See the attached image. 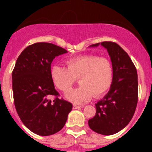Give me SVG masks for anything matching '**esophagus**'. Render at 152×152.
Returning <instances> with one entry per match:
<instances>
[{
  "label": "esophagus",
  "mask_w": 152,
  "mask_h": 152,
  "mask_svg": "<svg viewBox=\"0 0 152 152\" xmlns=\"http://www.w3.org/2000/svg\"><path fill=\"white\" fill-rule=\"evenodd\" d=\"M80 107H83V106H79V105H73V109L75 110V109H79Z\"/></svg>",
  "instance_id": "obj_1"
}]
</instances>
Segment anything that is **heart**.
Here are the masks:
<instances>
[{"label": "heart", "instance_id": "obj_1", "mask_svg": "<svg viewBox=\"0 0 152 152\" xmlns=\"http://www.w3.org/2000/svg\"><path fill=\"white\" fill-rule=\"evenodd\" d=\"M66 67L53 65L50 75L58 89L66 92L76 79L81 86L68 91L64 97L76 104L86 103L91 99L103 96L112 86L114 77L113 64L106 58L94 55H85L72 58L66 61Z\"/></svg>", "mask_w": 152, "mask_h": 152}]
</instances>
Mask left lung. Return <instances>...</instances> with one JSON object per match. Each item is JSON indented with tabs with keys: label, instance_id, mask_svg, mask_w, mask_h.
<instances>
[{
	"label": "left lung",
	"instance_id": "left-lung-1",
	"mask_svg": "<svg viewBox=\"0 0 152 152\" xmlns=\"http://www.w3.org/2000/svg\"><path fill=\"white\" fill-rule=\"evenodd\" d=\"M114 70L112 86L106 96L95 104L96 115L88 120L95 132L110 135L124 129L135 113L138 103V75L129 55L116 42H102Z\"/></svg>",
	"mask_w": 152,
	"mask_h": 152
}]
</instances>
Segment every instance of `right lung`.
I'll use <instances>...</instances> for the list:
<instances>
[{
	"label": "right lung",
	"instance_id": "1",
	"mask_svg": "<svg viewBox=\"0 0 152 152\" xmlns=\"http://www.w3.org/2000/svg\"><path fill=\"white\" fill-rule=\"evenodd\" d=\"M49 42L27 46L19 56L12 72L13 100L19 117L34 133L47 136L64 127L72 104L58 98L51 78V64L56 56L66 53ZM54 96L51 101L49 97Z\"/></svg>",
	"mask_w": 152,
	"mask_h": 152
}]
</instances>
